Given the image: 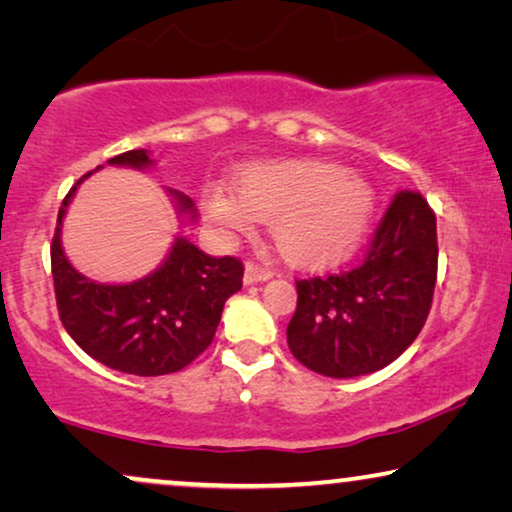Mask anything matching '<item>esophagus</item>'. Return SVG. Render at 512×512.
Here are the masks:
<instances>
[{
	"instance_id": "34e87169",
	"label": "esophagus",
	"mask_w": 512,
	"mask_h": 512,
	"mask_svg": "<svg viewBox=\"0 0 512 512\" xmlns=\"http://www.w3.org/2000/svg\"><path fill=\"white\" fill-rule=\"evenodd\" d=\"M272 277V270L265 268V265H258L249 261L244 265V284H256V282H268Z\"/></svg>"
}]
</instances>
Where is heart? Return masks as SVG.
Segmentation results:
<instances>
[{
    "instance_id": "1",
    "label": "heart",
    "mask_w": 512,
    "mask_h": 512,
    "mask_svg": "<svg viewBox=\"0 0 512 512\" xmlns=\"http://www.w3.org/2000/svg\"><path fill=\"white\" fill-rule=\"evenodd\" d=\"M209 226L221 235L270 223L272 242L293 265H326L352 254L375 212V193L361 174L324 160L254 165L233 179V195L209 188L202 198Z\"/></svg>"
}]
</instances>
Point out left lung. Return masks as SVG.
I'll use <instances>...</instances> for the list:
<instances>
[{
  "instance_id": "8db88e82",
  "label": "left lung",
  "mask_w": 512,
  "mask_h": 512,
  "mask_svg": "<svg viewBox=\"0 0 512 512\" xmlns=\"http://www.w3.org/2000/svg\"><path fill=\"white\" fill-rule=\"evenodd\" d=\"M436 272V214L422 193H396L359 265L296 282L291 354L338 380L389 366L422 331Z\"/></svg>"
}]
</instances>
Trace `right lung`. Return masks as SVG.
Wrapping results in <instances>:
<instances>
[{
	"label": "right lung",
	"instance_id": "right-lung-1",
	"mask_svg": "<svg viewBox=\"0 0 512 512\" xmlns=\"http://www.w3.org/2000/svg\"><path fill=\"white\" fill-rule=\"evenodd\" d=\"M107 163L146 170L153 160L146 149H135ZM86 177L76 181L62 200L51 244L62 326L88 356L121 373L139 377L177 373L212 345L223 305L242 289L244 265L233 256H207L188 237H177L151 275L128 284L93 282L67 261L60 240L69 202ZM167 193L179 216L198 219L188 195L174 188H167Z\"/></svg>",
	"mask_w": 512,
	"mask_h": 512
}]
</instances>
